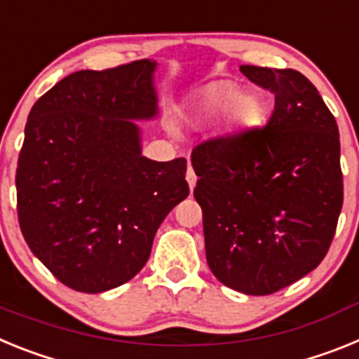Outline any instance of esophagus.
Segmentation results:
<instances>
[{
    "mask_svg": "<svg viewBox=\"0 0 359 359\" xmlns=\"http://www.w3.org/2000/svg\"><path fill=\"white\" fill-rule=\"evenodd\" d=\"M196 180H198V177H196L194 169H192V165H189V169H187V183H189L190 190L196 187Z\"/></svg>",
    "mask_w": 359,
    "mask_h": 359,
    "instance_id": "34e87169",
    "label": "esophagus"
}]
</instances>
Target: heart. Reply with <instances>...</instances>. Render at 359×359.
<instances>
[{"label":"heart","mask_w":359,"mask_h":359,"mask_svg":"<svg viewBox=\"0 0 359 359\" xmlns=\"http://www.w3.org/2000/svg\"><path fill=\"white\" fill-rule=\"evenodd\" d=\"M199 120L217 118L226 113L228 128L236 133L255 129L264 118V102L255 93H246L233 81H214L203 86L194 102Z\"/></svg>","instance_id":"b5f03b06"}]
</instances>
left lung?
<instances>
[{
    "mask_svg": "<svg viewBox=\"0 0 359 359\" xmlns=\"http://www.w3.org/2000/svg\"><path fill=\"white\" fill-rule=\"evenodd\" d=\"M275 93L262 129L192 151L207 262L244 294H271L322 262L344 203L340 135L318 90L297 69L241 66Z\"/></svg>",
    "mask_w": 359,
    "mask_h": 359,
    "instance_id": "obj_1",
    "label": "left lung"
}]
</instances>
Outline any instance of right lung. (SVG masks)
Listing matches in <instances>:
<instances>
[{"instance_id":"right-lung-1","label":"right lung","mask_w":359,"mask_h":359,"mask_svg":"<svg viewBox=\"0 0 359 359\" xmlns=\"http://www.w3.org/2000/svg\"><path fill=\"white\" fill-rule=\"evenodd\" d=\"M156 61L81 69L34 104L19 152L18 215L32 253L62 284L102 293L131 280L161 221L189 196L187 160L142 154L158 116Z\"/></svg>"}]
</instances>
